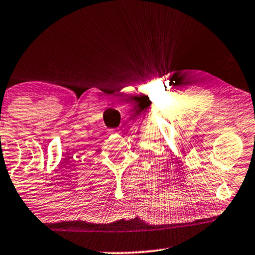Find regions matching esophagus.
Instances as JSON below:
<instances>
[{
  "label": "esophagus",
  "mask_w": 255,
  "mask_h": 255,
  "mask_svg": "<svg viewBox=\"0 0 255 255\" xmlns=\"http://www.w3.org/2000/svg\"><path fill=\"white\" fill-rule=\"evenodd\" d=\"M116 133H118V132H116Z\"/></svg>",
  "instance_id": "34e87169"
}]
</instances>
